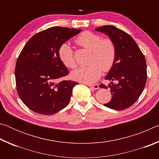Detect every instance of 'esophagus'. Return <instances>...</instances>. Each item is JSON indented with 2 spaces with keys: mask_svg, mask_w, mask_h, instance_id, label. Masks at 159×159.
I'll return each instance as SVG.
<instances>
[{
  "mask_svg": "<svg viewBox=\"0 0 159 159\" xmlns=\"http://www.w3.org/2000/svg\"><path fill=\"white\" fill-rule=\"evenodd\" d=\"M89 85V87H90L91 88H93L94 90H98L99 87V85L98 84H95V85Z\"/></svg>",
  "mask_w": 159,
  "mask_h": 159,
  "instance_id": "obj_1",
  "label": "esophagus"
}]
</instances>
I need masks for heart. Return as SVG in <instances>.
<instances>
[{
	"label": "heart",
	"mask_w": 159,
	"mask_h": 159,
	"mask_svg": "<svg viewBox=\"0 0 159 159\" xmlns=\"http://www.w3.org/2000/svg\"><path fill=\"white\" fill-rule=\"evenodd\" d=\"M76 42L91 51L90 65L81 66L71 72V78L78 81L91 83L100 77L102 70L108 71L112 68L116 57V48L110 39H104L91 31H84L77 38ZM58 55L65 66L74 69L76 66L74 52L68 43H63L58 50Z\"/></svg>",
	"instance_id": "obj_1"
}]
</instances>
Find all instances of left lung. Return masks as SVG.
<instances>
[{
    "mask_svg": "<svg viewBox=\"0 0 159 159\" xmlns=\"http://www.w3.org/2000/svg\"><path fill=\"white\" fill-rule=\"evenodd\" d=\"M95 31L107 34L116 48L115 63L105 77L111 81L108 86L112 97L104 105L115 110L125 109L138 100L146 85L144 55L133 38L125 31L109 25L96 28ZM99 86L107 89L105 85Z\"/></svg>",
    "mask_w": 159,
    "mask_h": 159,
    "instance_id": "1",
    "label": "left lung"
}]
</instances>
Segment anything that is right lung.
I'll list each match as a JSON object with an SVG mask.
<instances>
[{"mask_svg": "<svg viewBox=\"0 0 159 159\" xmlns=\"http://www.w3.org/2000/svg\"><path fill=\"white\" fill-rule=\"evenodd\" d=\"M80 29L54 26L32 36L19 55L15 74L21 100L32 111L52 115L69 104L79 83L60 79L69 74L58 50Z\"/></svg>", "mask_w": 159, "mask_h": 159, "instance_id": "add662e5", "label": "right lung"}]
</instances>
